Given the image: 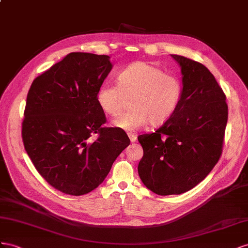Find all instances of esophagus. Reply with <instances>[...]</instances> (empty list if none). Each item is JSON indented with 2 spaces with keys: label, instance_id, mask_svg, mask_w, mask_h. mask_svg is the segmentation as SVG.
Returning a JSON list of instances; mask_svg holds the SVG:
<instances>
[{
  "label": "esophagus",
  "instance_id": "34e87169",
  "mask_svg": "<svg viewBox=\"0 0 248 248\" xmlns=\"http://www.w3.org/2000/svg\"><path fill=\"white\" fill-rule=\"evenodd\" d=\"M128 136H129V138L131 140V142H135V141L137 140V136L134 135V134H128Z\"/></svg>",
  "mask_w": 248,
  "mask_h": 248
}]
</instances>
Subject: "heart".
Masks as SVG:
<instances>
[{
    "instance_id": "obj_1",
    "label": "heart",
    "mask_w": 248,
    "mask_h": 248,
    "mask_svg": "<svg viewBox=\"0 0 248 248\" xmlns=\"http://www.w3.org/2000/svg\"><path fill=\"white\" fill-rule=\"evenodd\" d=\"M183 93L179 78L167 75L163 69L150 63L138 61L125 67L117 77V84L105 83L97 91L96 100L101 109L117 116L131 98L132 108L112 122L125 132H135L150 124L160 125L172 116Z\"/></svg>"
}]
</instances>
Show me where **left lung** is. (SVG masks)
Returning <instances> with one entry per match:
<instances>
[{
	"instance_id": "1",
	"label": "left lung",
	"mask_w": 248,
	"mask_h": 248,
	"mask_svg": "<svg viewBox=\"0 0 248 248\" xmlns=\"http://www.w3.org/2000/svg\"><path fill=\"white\" fill-rule=\"evenodd\" d=\"M182 73L183 93L172 116L138 137L143 157L138 173L158 195L187 192L211 172L222 152L228 123L225 94L202 63L171 55Z\"/></svg>"
}]
</instances>
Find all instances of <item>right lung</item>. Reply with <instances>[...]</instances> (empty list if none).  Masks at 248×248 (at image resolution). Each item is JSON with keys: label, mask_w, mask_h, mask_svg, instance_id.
Wrapping results in <instances>:
<instances>
[{"label": "right lung", "mask_w": 248, "mask_h": 248, "mask_svg": "<svg viewBox=\"0 0 248 248\" xmlns=\"http://www.w3.org/2000/svg\"><path fill=\"white\" fill-rule=\"evenodd\" d=\"M107 55L70 53L35 79L27 95L22 137L35 168L69 195L98 187L130 144L124 130L103 128L97 91L112 69ZM97 133L91 143L89 138Z\"/></svg>", "instance_id": "obj_1"}]
</instances>
